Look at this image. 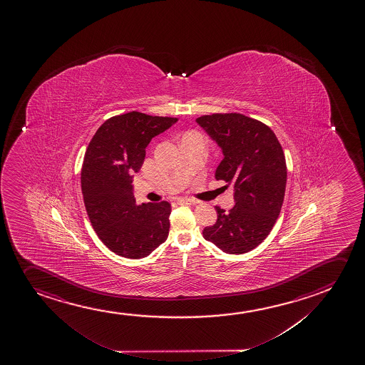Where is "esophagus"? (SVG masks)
I'll return each instance as SVG.
<instances>
[{
	"label": "esophagus",
	"instance_id": "34e87169",
	"mask_svg": "<svg viewBox=\"0 0 365 365\" xmlns=\"http://www.w3.org/2000/svg\"><path fill=\"white\" fill-rule=\"evenodd\" d=\"M179 205H194L195 201L192 199H178Z\"/></svg>",
	"mask_w": 365,
	"mask_h": 365
}]
</instances>
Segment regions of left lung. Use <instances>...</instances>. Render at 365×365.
Segmentation results:
<instances>
[{
	"mask_svg": "<svg viewBox=\"0 0 365 365\" xmlns=\"http://www.w3.org/2000/svg\"><path fill=\"white\" fill-rule=\"evenodd\" d=\"M222 149L216 180L234 186L230 211L216 206L217 220L202 236L221 251L241 255L257 247L271 232L282 209L287 166L272 129L240 113H216L196 119Z\"/></svg>",
	"mask_w": 365,
	"mask_h": 365,
	"instance_id": "1",
	"label": "left lung"
}]
</instances>
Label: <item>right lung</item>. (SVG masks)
<instances>
[{
  "mask_svg": "<svg viewBox=\"0 0 365 365\" xmlns=\"http://www.w3.org/2000/svg\"><path fill=\"white\" fill-rule=\"evenodd\" d=\"M176 122L125 113L103 123L88 145L81 173L84 206L98 237L122 257H146L168 238L171 205H136L131 182L151 139Z\"/></svg>",
  "mask_w": 365,
  "mask_h": 365,
  "instance_id": "right-lung-1",
  "label": "right lung"
}]
</instances>
